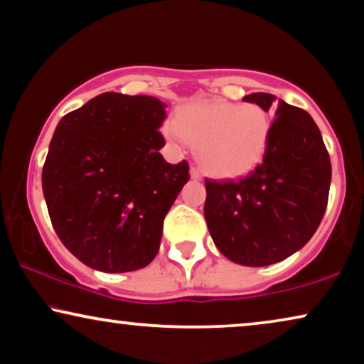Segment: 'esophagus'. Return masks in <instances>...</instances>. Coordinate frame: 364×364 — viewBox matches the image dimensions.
Instances as JSON below:
<instances>
[{
    "mask_svg": "<svg viewBox=\"0 0 364 364\" xmlns=\"http://www.w3.org/2000/svg\"><path fill=\"white\" fill-rule=\"evenodd\" d=\"M190 174H191L193 179H201V171H200V169H198L196 166H191Z\"/></svg>",
    "mask_w": 364,
    "mask_h": 364,
    "instance_id": "34e87169",
    "label": "esophagus"
}]
</instances>
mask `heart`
Returning <instances> with one entry per match:
<instances>
[{
  "mask_svg": "<svg viewBox=\"0 0 364 364\" xmlns=\"http://www.w3.org/2000/svg\"><path fill=\"white\" fill-rule=\"evenodd\" d=\"M164 136L173 143L183 139L196 146L201 168L220 179L241 178L263 161L269 146L271 119L256 103L198 101L185 105L164 126Z\"/></svg>",
  "mask_w": 364,
  "mask_h": 364,
  "instance_id": "heart-1",
  "label": "heart"
}]
</instances>
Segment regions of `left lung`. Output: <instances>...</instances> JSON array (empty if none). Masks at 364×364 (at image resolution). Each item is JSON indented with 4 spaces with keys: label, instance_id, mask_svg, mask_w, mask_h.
I'll list each match as a JSON object with an SVG mask.
<instances>
[{
    "label": "left lung",
    "instance_id": "8db88e82",
    "mask_svg": "<svg viewBox=\"0 0 364 364\" xmlns=\"http://www.w3.org/2000/svg\"><path fill=\"white\" fill-rule=\"evenodd\" d=\"M269 93L245 96L268 111ZM266 156L240 179H206L205 218L216 248L243 266L287 259L311 240L328 205L331 161L321 133L301 108L278 101Z\"/></svg>",
    "mask_w": 364,
    "mask_h": 364
}]
</instances>
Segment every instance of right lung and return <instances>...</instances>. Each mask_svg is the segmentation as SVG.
I'll return each mask as SVG.
<instances>
[{"mask_svg":"<svg viewBox=\"0 0 364 364\" xmlns=\"http://www.w3.org/2000/svg\"><path fill=\"white\" fill-rule=\"evenodd\" d=\"M166 105L154 96L103 93L58 123L43 166V195L58 238L105 273L148 266L163 221L190 179L169 164L158 132Z\"/></svg>","mask_w":364,"mask_h":364,"instance_id":"right-lung-1","label":"right lung"}]
</instances>
